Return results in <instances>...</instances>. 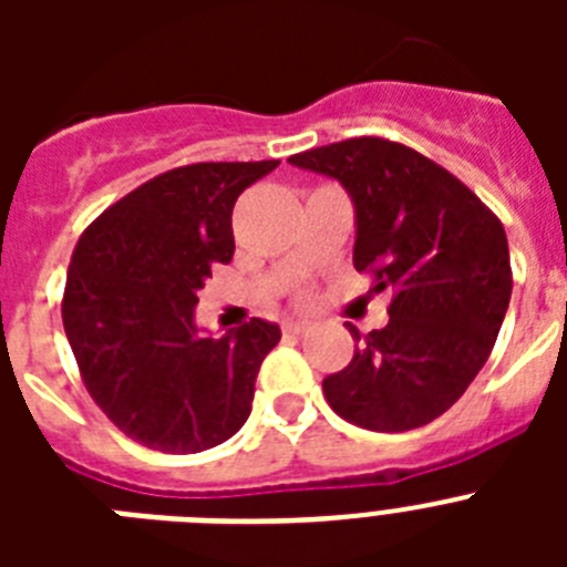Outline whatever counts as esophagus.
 I'll return each mask as SVG.
<instances>
[{
    "label": "esophagus",
    "mask_w": 567,
    "mask_h": 567,
    "mask_svg": "<svg viewBox=\"0 0 567 567\" xmlns=\"http://www.w3.org/2000/svg\"><path fill=\"white\" fill-rule=\"evenodd\" d=\"M284 332L287 334L309 332V320H287V323H284Z\"/></svg>",
    "instance_id": "esophagus-1"
}]
</instances>
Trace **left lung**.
I'll return each mask as SVG.
<instances>
[{
	"instance_id": "obj_1",
	"label": "left lung",
	"mask_w": 567,
	"mask_h": 567,
	"mask_svg": "<svg viewBox=\"0 0 567 567\" xmlns=\"http://www.w3.org/2000/svg\"><path fill=\"white\" fill-rule=\"evenodd\" d=\"M340 182L354 207V269L392 289L389 323L349 327L354 358L323 380L329 405L369 432H409L449 412L488 360L511 300L497 215L417 150L363 135L289 158Z\"/></svg>"
}]
</instances>
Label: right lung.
<instances>
[{
  "instance_id": "obj_1",
  "label": "right lung",
  "mask_w": 567,
  "mask_h": 567,
  "mask_svg": "<svg viewBox=\"0 0 567 567\" xmlns=\"http://www.w3.org/2000/svg\"><path fill=\"white\" fill-rule=\"evenodd\" d=\"M275 167L169 169L104 209L79 238L64 332L90 398L135 443L198 454L247 423L278 323L252 318L213 338L195 323V307L213 269L233 260L238 195Z\"/></svg>"
}]
</instances>
